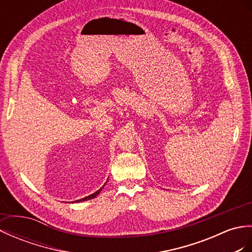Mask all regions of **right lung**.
<instances>
[{
  "mask_svg": "<svg viewBox=\"0 0 252 252\" xmlns=\"http://www.w3.org/2000/svg\"><path fill=\"white\" fill-rule=\"evenodd\" d=\"M103 188V187H102ZM101 188V189H102ZM101 189H98L97 192H94V194H92V195H89V196H87V197H84V198H82V199H80V200H75V202H84V200H88V199H92V198H94L97 196V195L100 193V191H101Z\"/></svg>",
  "mask_w": 252,
  "mask_h": 252,
  "instance_id": "add662e5",
  "label": "right lung"
}]
</instances>
